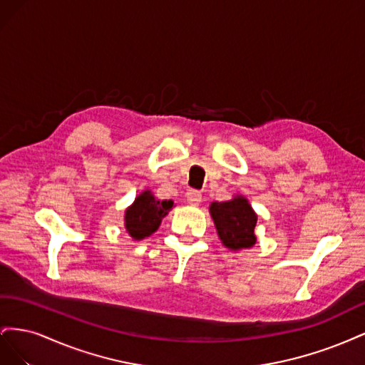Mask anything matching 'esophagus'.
Returning <instances> with one entry per match:
<instances>
[{
    "mask_svg": "<svg viewBox=\"0 0 365 365\" xmlns=\"http://www.w3.org/2000/svg\"><path fill=\"white\" fill-rule=\"evenodd\" d=\"M185 197H187V202L190 205H200V202L202 201V195L197 190H189L185 193Z\"/></svg>",
    "mask_w": 365,
    "mask_h": 365,
    "instance_id": "1",
    "label": "esophagus"
}]
</instances>
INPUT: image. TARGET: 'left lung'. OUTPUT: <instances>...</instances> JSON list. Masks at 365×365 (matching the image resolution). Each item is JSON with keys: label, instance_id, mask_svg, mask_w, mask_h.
<instances>
[{"label": "left lung", "instance_id": "left-lung-1", "mask_svg": "<svg viewBox=\"0 0 365 365\" xmlns=\"http://www.w3.org/2000/svg\"><path fill=\"white\" fill-rule=\"evenodd\" d=\"M208 210L213 217L217 236L225 248L240 251L254 247L257 215L245 196L235 195L230 201L212 202Z\"/></svg>", "mask_w": 365, "mask_h": 365}]
</instances>
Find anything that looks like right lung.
Returning <instances> with one entry per match:
<instances>
[{"label": "right lung", "instance_id": "1", "mask_svg": "<svg viewBox=\"0 0 365 365\" xmlns=\"http://www.w3.org/2000/svg\"><path fill=\"white\" fill-rule=\"evenodd\" d=\"M173 207V201L157 200L150 190H143L125 210L126 233L134 240L152 236L161 225L163 217Z\"/></svg>", "mask_w": 365, "mask_h": 365}]
</instances>
